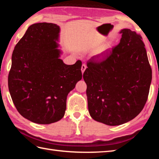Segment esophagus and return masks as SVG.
Wrapping results in <instances>:
<instances>
[{
    "label": "esophagus",
    "instance_id": "1",
    "mask_svg": "<svg viewBox=\"0 0 159 159\" xmlns=\"http://www.w3.org/2000/svg\"><path fill=\"white\" fill-rule=\"evenodd\" d=\"M86 68H87V66H86L85 64H83L82 67H81V72H82L83 74L84 72H85V71Z\"/></svg>",
    "mask_w": 159,
    "mask_h": 159
}]
</instances>
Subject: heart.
<instances>
[{
	"instance_id": "b5f03b06",
	"label": "heart",
	"mask_w": 159,
	"mask_h": 159,
	"mask_svg": "<svg viewBox=\"0 0 159 159\" xmlns=\"http://www.w3.org/2000/svg\"><path fill=\"white\" fill-rule=\"evenodd\" d=\"M108 48H109V46H104V47H103V48H102V49H101V50H100V55H101V54H102V52H104V51H106V50L108 49Z\"/></svg>"
}]
</instances>
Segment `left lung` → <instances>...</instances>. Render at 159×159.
Instances as JSON below:
<instances>
[{"instance_id": "obj_1", "label": "left lung", "mask_w": 159, "mask_h": 159, "mask_svg": "<svg viewBox=\"0 0 159 159\" xmlns=\"http://www.w3.org/2000/svg\"><path fill=\"white\" fill-rule=\"evenodd\" d=\"M120 33L119 44L102 60L90 59L83 74L90 116L108 126L126 123L140 113L152 81L141 37L128 29Z\"/></svg>"}]
</instances>
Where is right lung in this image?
Returning a JSON list of instances; mask_svg holds the SVG:
<instances>
[{"label": "right lung", "mask_w": 159, "mask_h": 159, "mask_svg": "<svg viewBox=\"0 0 159 159\" xmlns=\"http://www.w3.org/2000/svg\"><path fill=\"white\" fill-rule=\"evenodd\" d=\"M60 27L31 25L16 45L8 87L20 114L32 122L49 124L64 116L68 93L82 79V62L66 65L60 59Z\"/></svg>", "instance_id": "obj_1"}]
</instances>
